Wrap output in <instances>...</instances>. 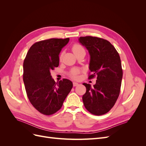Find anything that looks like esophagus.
Instances as JSON below:
<instances>
[{
  "instance_id": "34e87169",
  "label": "esophagus",
  "mask_w": 146,
  "mask_h": 146,
  "mask_svg": "<svg viewBox=\"0 0 146 146\" xmlns=\"http://www.w3.org/2000/svg\"><path fill=\"white\" fill-rule=\"evenodd\" d=\"M78 83H77V82H73V86H78Z\"/></svg>"
}]
</instances>
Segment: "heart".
Wrapping results in <instances>:
<instances>
[{
  "instance_id": "b5f03b06",
  "label": "heart",
  "mask_w": 146,
  "mask_h": 146,
  "mask_svg": "<svg viewBox=\"0 0 146 146\" xmlns=\"http://www.w3.org/2000/svg\"><path fill=\"white\" fill-rule=\"evenodd\" d=\"M72 52H74V54L76 55L80 52L85 50V48H84L83 47L81 44H80L76 43V44H74L72 46ZM61 58H62V54H60V59L61 60ZM79 73H80V70H79V69L77 68H74L70 70L68 75L69 76L70 78H72V79H77L78 77V74Z\"/></svg>"
}]
</instances>
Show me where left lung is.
<instances>
[{"label": "left lung", "instance_id": "left-lung-1", "mask_svg": "<svg viewBox=\"0 0 146 146\" xmlns=\"http://www.w3.org/2000/svg\"><path fill=\"white\" fill-rule=\"evenodd\" d=\"M79 41L85 46L90 55L88 78L97 77L96 83H83L86 88L82 97L88 111L97 116L108 113L119 96L122 78L121 58L114 47L106 39L94 37H80Z\"/></svg>", "mask_w": 146, "mask_h": 146}]
</instances>
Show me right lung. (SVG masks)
I'll list each match as a JSON object with an SVG mask.
<instances>
[{"instance_id": "1", "label": "right lung", "mask_w": 146, "mask_h": 146, "mask_svg": "<svg viewBox=\"0 0 146 146\" xmlns=\"http://www.w3.org/2000/svg\"><path fill=\"white\" fill-rule=\"evenodd\" d=\"M69 38H51L31 46L23 64V80L30 103L44 115H51L61 108L72 88V82L64 78L55 82L50 71L59 65V54Z\"/></svg>"}]
</instances>
